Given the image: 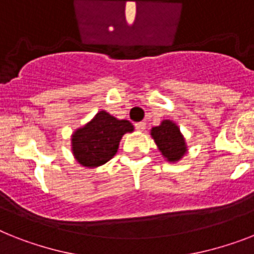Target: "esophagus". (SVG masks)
<instances>
[{
  "mask_svg": "<svg viewBox=\"0 0 254 254\" xmlns=\"http://www.w3.org/2000/svg\"><path fill=\"white\" fill-rule=\"evenodd\" d=\"M145 127H146L145 122H137V123H135V128L137 129V131H144V129H145Z\"/></svg>",
  "mask_w": 254,
  "mask_h": 254,
  "instance_id": "34e87169",
  "label": "esophagus"
}]
</instances>
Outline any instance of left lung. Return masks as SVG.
Listing matches in <instances>:
<instances>
[{
  "label": "left lung",
  "mask_w": 254,
  "mask_h": 254,
  "mask_svg": "<svg viewBox=\"0 0 254 254\" xmlns=\"http://www.w3.org/2000/svg\"><path fill=\"white\" fill-rule=\"evenodd\" d=\"M150 135L156 141L162 156L169 162H177L182 160V157L187 153L184 136L182 135L177 123H174L173 121H162L160 126L150 129Z\"/></svg>",
  "instance_id": "left-lung-1"
}]
</instances>
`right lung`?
I'll list each match as a JSON object with an SVG mask.
<instances>
[{"label":"right lung","instance_id":"1","mask_svg":"<svg viewBox=\"0 0 254 254\" xmlns=\"http://www.w3.org/2000/svg\"><path fill=\"white\" fill-rule=\"evenodd\" d=\"M132 131L131 122L117 119L101 110L92 121L72 133V154L81 166L89 169L101 166L115 156L122 136Z\"/></svg>","mask_w":254,"mask_h":254}]
</instances>
